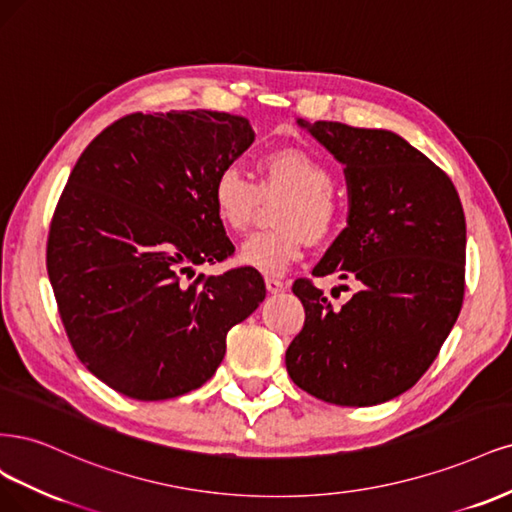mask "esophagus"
Here are the masks:
<instances>
[{
	"instance_id": "34e87169",
	"label": "esophagus",
	"mask_w": 512,
	"mask_h": 512,
	"mask_svg": "<svg viewBox=\"0 0 512 512\" xmlns=\"http://www.w3.org/2000/svg\"><path fill=\"white\" fill-rule=\"evenodd\" d=\"M266 289H268V293H283L285 283H283V280L270 276V278H266Z\"/></svg>"
}]
</instances>
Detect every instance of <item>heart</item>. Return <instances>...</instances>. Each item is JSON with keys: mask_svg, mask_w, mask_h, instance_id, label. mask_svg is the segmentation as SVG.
Instances as JSON below:
<instances>
[{"mask_svg": "<svg viewBox=\"0 0 512 512\" xmlns=\"http://www.w3.org/2000/svg\"><path fill=\"white\" fill-rule=\"evenodd\" d=\"M257 185L238 166H225L212 180L210 202L219 223L242 234L255 219L261 200L285 195L276 206L270 232L246 238L238 251L242 266L261 274H283L304 255L308 240L323 244L342 225V204L336 195V176L308 148L278 146L257 159Z\"/></svg>", "mask_w": 512, "mask_h": 512, "instance_id": "b5f03b06", "label": "heart"}]
</instances>
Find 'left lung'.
<instances>
[{
    "label": "left lung",
    "instance_id": "obj_1",
    "mask_svg": "<svg viewBox=\"0 0 512 512\" xmlns=\"http://www.w3.org/2000/svg\"><path fill=\"white\" fill-rule=\"evenodd\" d=\"M302 127L344 163L349 225L312 276L357 280L332 306L310 278L293 293L302 332L289 344L291 381L336 406L398 398L432 366L466 289V217L451 178L404 138L334 121Z\"/></svg>",
    "mask_w": 512,
    "mask_h": 512
}]
</instances>
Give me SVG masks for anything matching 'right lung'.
I'll list each match as a JSON object with an SVG mask.
<instances>
[{
  "label": "right lung",
  "instance_id": "1",
  "mask_svg": "<svg viewBox=\"0 0 512 512\" xmlns=\"http://www.w3.org/2000/svg\"><path fill=\"white\" fill-rule=\"evenodd\" d=\"M253 140L238 114L134 112L76 161L48 229L46 270L76 357L127 398L202 387L229 329L266 298L251 268L188 283L193 266L234 255L210 189Z\"/></svg>",
  "mask_w": 512,
  "mask_h": 512
}]
</instances>
